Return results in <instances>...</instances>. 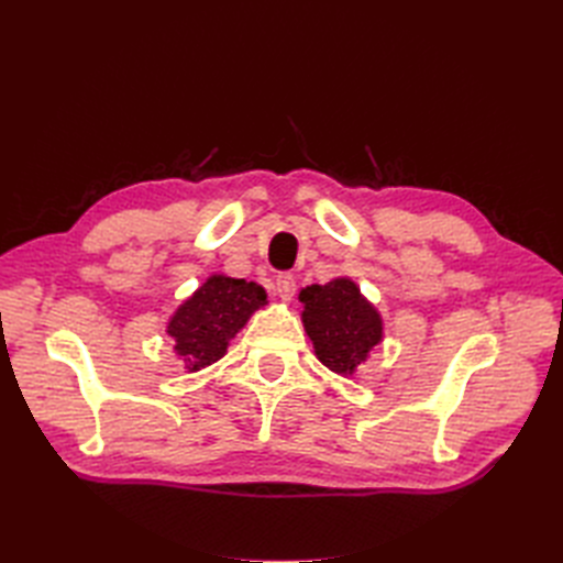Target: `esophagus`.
Masks as SVG:
<instances>
[{
    "label": "esophagus",
    "mask_w": 563,
    "mask_h": 563,
    "mask_svg": "<svg viewBox=\"0 0 563 563\" xmlns=\"http://www.w3.org/2000/svg\"><path fill=\"white\" fill-rule=\"evenodd\" d=\"M275 288L282 300H291L294 294H296V279L294 275H288V272H282V275H277L275 279Z\"/></svg>",
    "instance_id": "34e87169"
}]
</instances>
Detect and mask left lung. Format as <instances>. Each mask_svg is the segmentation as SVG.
Returning <instances> with one entry per match:
<instances>
[{
	"instance_id": "1",
	"label": "left lung",
	"mask_w": 563,
	"mask_h": 563,
	"mask_svg": "<svg viewBox=\"0 0 563 563\" xmlns=\"http://www.w3.org/2000/svg\"><path fill=\"white\" fill-rule=\"evenodd\" d=\"M302 323L319 362L340 376H352L383 340V319L352 279L312 284L300 291Z\"/></svg>"
}]
</instances>
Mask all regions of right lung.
<instances>
[{
  "mask_svg": "<svg viewBox=\"0 0 563 563\" xmlns=\"http://www.w3.org/2000/svg\"><path fill=\"white\" fill-rule=\"evenodd\" d=\"M265 302V288L253 282L213 275L201 284L166 327L187 371H199L218 362L228 352L230 340Z\"/></svg>",
  "mask_w": 563,
  "mask_h": 563,
  "instance_id": "1",
  "label": "right lung"
}]
</instances>
